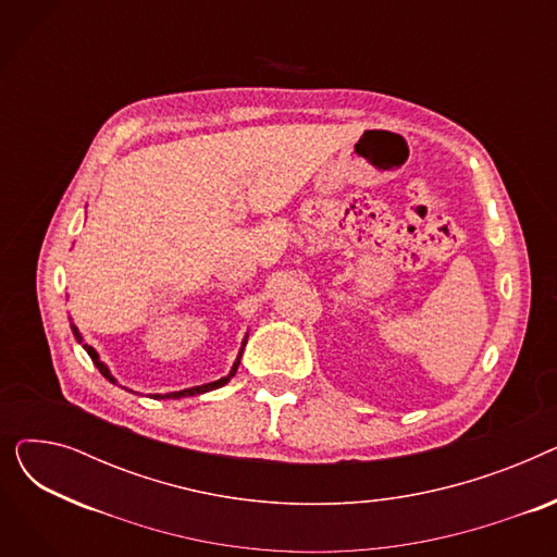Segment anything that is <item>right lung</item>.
Listing matches in <instances>:
<instances>
[{
    "mask_svg": "<svg viewBox=\"0 0 557 557\" xmlns=\"http://www.w3.org/2000/svg\"><path fill=\"white\" fill-rule=\"evenodd\" d=\"M72 332H74V336L78 338V343H81V334H78V330L72 325ZM246 345V343H244ZM85 347V352L90 355V359L95 361V366L99 368V372L106 376V379H110V382L114 384V379L110 376V372H108V368L99 361V355L95 352V347H90V345H83ZM239 361H242V352H239V357H237V361H234V366H232V370H230V374L227 376H223V379H219V382H212V384H205V386H194V388H185V391H178V393H166V395H153L156 399H178V397H194V395H200V393H208V391H216V388H221V386H225L230 379L234 376V372H237V368H239Z\"/></svg>",
    "mask_w": 557,
    "mask_h": 557,
    "instance_id": "add662e5",
    "label": "right lung"
}]
</instances>
